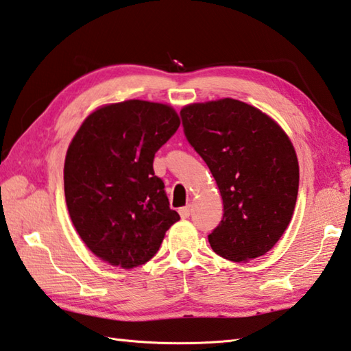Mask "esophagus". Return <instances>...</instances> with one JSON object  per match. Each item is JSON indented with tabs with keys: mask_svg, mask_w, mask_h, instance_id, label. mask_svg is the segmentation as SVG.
Returning <instances> with one entry per match:
<instances>
[{
	"mask_svg": "<svg viewBox=\"0 0 351 351\" xmlns=\"http://www.w3.org/2000/svg\"><path fill=\"white\" fill-rule=\"evenodd\" d=\"M178 212H180V215H181V218H182V219H186V218H189L190 213H192V207H190V206L181 207L180 210H178Z\"/></svg>",
	"mask_w": 351,
	"mask_h": 351,
	"instance_id": "1",
	"label": "esophagus"
}]
</instances>
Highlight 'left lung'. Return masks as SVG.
<instances>
[{
	"mask_svg": "<svg viewBox=\"0 0 351 351\" xmlns=\"http://www.w3.org/2000/svg\"><path fill=\"white\" fill-rule=\"evenodd\" d=\"M181 118L224 204L208 234L213 252L233 263L263 256L290 224L298 197L299 165L289 136L256 107L232 98L187 106Z\"/></svg>",
	"mask_w": 351,
	"mask_h": 351,
	"instance_id": "obj_1",
	"label": "left lung"
}]
</instances>
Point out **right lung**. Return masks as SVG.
Here are the masks:
<instances>
[{"label": "right lung", "mask_w": 351, "mask_h": 351, "mask_svg": "<svg viewBox=\"0 0 351 351\" xmlns=\"http://www.w3.org/2000/svg\"><path fill=\"white\" fill-rule=\"evenodd\" d=\"M178 127L171 107L130 99L93 112L70 143L64 162L70 218L106 263L123 269L145 264L180 219L154 170L155 154Z\"/></svg>", "instance_id": "1"}]
</instances>
